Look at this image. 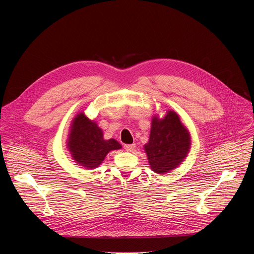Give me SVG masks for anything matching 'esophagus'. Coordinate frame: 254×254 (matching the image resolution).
Listing matches in <instances>:
<instances>
[{"label": "esophagus", "mask_w": 254, "mask_h": 254, "mask_svg": "<svg viewBox=\"0 0 254 254\" xmlns=\"http://www.w3.org/2000/svg\"><path fill=\"white\" fill-rule=\"evenodd\" d=\"M134 147H135V143H131V144H125V146H124L125 150H126V151H127V152H131V151H133Z\"/></svg>", "instance_id": "1"}]
</instances>
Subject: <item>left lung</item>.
<instances>
[{
	"label": "left lung",
	"instance_id": "obj_1",
	"mask_svg": "<svg viewBox=\"0 0 254 254\" xmlns=\"http://www.w3.org/2000/svg\"><path fill=\"white\" fill-rule=\"evenodd\" d=\"M149 165L157 174L170 173L182 164L191 149V135L174 111L154 116L149 141L143 146Z\"/></svg>",
	"mask_w": 254,
	"mask_h": 254
}]
</instances>
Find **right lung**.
Here are the masks:
<instances>
[{
  "label": "right lung",
  "instance_id": "obj_1",
  "mask_svg": "<svg viewBox=\"0 0 254 254\" xmlns=\"http://www.w3.org/2000/svg\"><path fill=\"white\" fill-rule=\"evenodd\" d=\"M66 141L72 159L85 169L99 167L108 153L122 149L115 138L104 139L102 129L84 113H79L72 121Z\"/></svg>",
  "mask_w": 254,
  "mask_h": 254
}]
</instances>
